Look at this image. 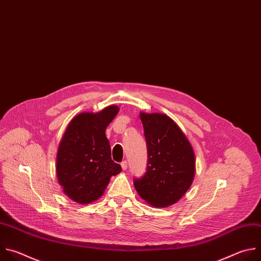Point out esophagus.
I'll use <instances>...</instances> for the list:
<instances>
[{
  "instance_id": "34e87169",
  "label": "esophagus",
  "mask_w": 261,
  "mask_h": 261,
  "mask_svg": "<svg viewBox=\"0 0 261 261\" xmlns=\"http://www.w3.org/2000/svg\"><path fill=\"white\" fill-rule=\"evenodd\" d=\"M121 168H122L123 171L127 170V162H126V161H123V162L121 163Z\"/></svg>"
}]
</instances>
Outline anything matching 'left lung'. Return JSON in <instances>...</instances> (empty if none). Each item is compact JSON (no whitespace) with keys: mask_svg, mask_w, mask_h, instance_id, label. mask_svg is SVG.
<instances>
[{"mask_svg":"<svg viewBox=\"0 0 261 261\" xmlns=\"http://www.w3.org/2000/svg\"><path fill=\"white\" fill-rule=\"evenodd\" d=\"M140 118L148 161L146 172L134 179V185L149 204L168 206L177 202L193 181L194 152L185 135L167 115L141 113Z\"/></svg>","mask_w":261,"mask_h":261,"instance_id":"8db88e82","label":"left lung"}]
</instances>
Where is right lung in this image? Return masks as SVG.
I'll list each match as a JSON object with an SVG mask.
<instances>
[{
  "mask_svg": "<svg viewBox=\"0 0 261 261\" xmlns=\"http://www.w3.org/2000/svg\"><path fill=\"white\" fill-rule=\"evenodd\" d=\"M117 113L116 106L95 114L81 113L67 127L58 152L57 175L64 192L76 202L97 199L110 178L121 171V166L111 159L105 134Z\"/></svg>",
  "mask_w": 261,
  "mask_h": 261,
  "instance_id": "1",
  "label": "right lung"
}]
</instances>
